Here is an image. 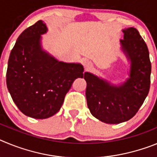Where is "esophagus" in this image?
I'll list each match as a JSON object with an SVG mask.
<instances>
[{
    "label": "esophagus",
    "instance_id": "obj_1",
    "mask_svg": "<svg viewBox=\"0 0 157 157\" xmlns=\"http://www.w3.org/2000/svg\"><path fill=\"white\" fill-rule=\"evenodd\" d=\"M83 67H84V69L86 71L90 70L93 67L92 62L90 61V60H85V61L83 62Z\"/></svg>",
    "mask_w": 157,
    "mask_h": 157
}]
</instances>
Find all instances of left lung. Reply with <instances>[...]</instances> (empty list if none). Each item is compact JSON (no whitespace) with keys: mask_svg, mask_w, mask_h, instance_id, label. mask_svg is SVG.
Here are the masks:
<instances>
[{"mask_svg":"<svg viewBox=\"0 0 157 157\" xmlns=\"http://www.w3.org/2000/svg\"><path fill=\"white\" fill-rule=\"evenodd\" d=\"M120 50L129 63L127 77L113 83L101 76L85 72L87 105L90 113L100 121L118 124L135 116L149 94L151 63L148 47L138 30H122Z\"/></svg>","mask_w":157,"mask_h":157,"instance_id":"1","label":"left lung"}]
</instances>
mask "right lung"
<instances>
[{"instance_id": "obj_1", "label": "right lung", "mask_w": 157, "mask_h": 157, "mask_svg": "<svg viewBox=\"0 0 157 157\" xmlns=\"http://www.w3.org/2000/svg\"><path fill=\"white\" fill-rule=\"evenodd\" d=\"M48 28L42 20L27 28L11 51L6 74L7 87L18 109L34 119L57 113L66 94L78 78H83L80 63L59 61L42 46Z\"/></svg>"}]
</instances>
